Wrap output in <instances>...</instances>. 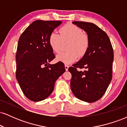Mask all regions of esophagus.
<instances>
[{"label":"esophagus","mask_w":127,"mask_h":127,"mask_svg":"<svg viewBox=\"0 0 127 127\" xmlns=\"http://www.w3.org/2000/svg\"><path fill=\"white\" fill-rule=\"evenodd\" d=\"M64 67H65V70L67 71V70H68V67H69V66H68V65L67 64H65Z\"/></svg>","instance_id":"34e87169"}]
</instances>
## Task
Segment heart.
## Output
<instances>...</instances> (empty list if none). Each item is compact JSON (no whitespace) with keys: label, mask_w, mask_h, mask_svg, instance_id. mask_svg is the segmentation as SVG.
<instances>
[{"label":"heart","mask_w":127,"mask_h":127,"mask_svg":"<svg viewBox=\"0 0 127 127\" xmlns=\"http://www.w3.org/2000/svg\"><path fill=\"white\" fill-rule=\"evenodd\" d=\"M60 35L52 32L49 36V44L52 50L59 53L62 50L63 42L70 40L67 45L68 51L57 55L56 60L65 64H70L78 59V56H84L90 46V39L87 34L78 26L72 24H65L60 29Z\"/></svg>","instance_id":"heart-1"}]
</instances>
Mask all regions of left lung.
<instances>
[{"mask_svg":"<svg viewBox=\"0 0 127 127\" xmlns=\"http://www.w3.org/2000/svg\"><path fill=\"white\" fill-rule=\"evenodd\" d=\"M73 24L87 32L90 46L82 59L68 68L71 90L79 100L93 103L103 97L112 80L113 48L106 32L95 24L84 21ZM78 68L86 70L78 71Z\"/></svg>","mask_w":127,"mask_h":127,"instance_id":"left-lung-1","label":"left lung"}]
</instances>
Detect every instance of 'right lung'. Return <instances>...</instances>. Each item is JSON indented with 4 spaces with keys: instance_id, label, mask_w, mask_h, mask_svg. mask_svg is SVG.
I'll return each mask as SVG.
<instances>
[{
    "instance_id": "1",
    "label": "right lung",
    "mask_w": 127,
    "mask_h": 127,
    "mask_svg": "<svg viewBox=\"0 0 127 127\" xmlns=\"http://www.w3.org/2000/svg\"><path fill=\"white\" fill-rule=\"evenodd\" d=\"M62 23L36 20L19 38L16 78L26 97L33 101L47 98L53 91L56 80L65 72L62 63L49 64L55 57L49 44V36Z\"/></svg>"
}]
</instances>
